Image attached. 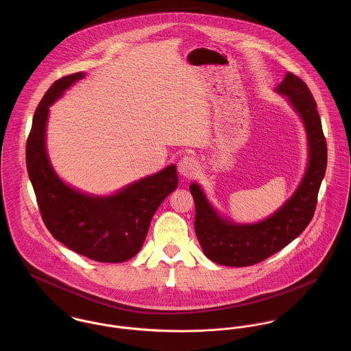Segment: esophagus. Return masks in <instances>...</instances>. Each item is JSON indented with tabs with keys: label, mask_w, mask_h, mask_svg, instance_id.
<instances>
[{
	"label": "esophagus",
	"mask_w": 351,
	"mask_h": 351,
	"mask_svg": "<svg viewBox=\"0 0 351 351\" xmlns=\"http://www.w3.org/2000/svg\"><path fill=\"white\" fill-rule=\"evenodd\" d=\"M177 167H178V173L182 177L189 178V177H193L196 174V171L199 169V165H197V160L193 156H184L178 162Z\"/></svg>",
	"instance_id": "obj_1"
}]
</instances>
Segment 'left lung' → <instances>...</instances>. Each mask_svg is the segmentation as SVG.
<instances>
[{
  "label": "left lung",
  "instance_id": "8db88e82",
  "mask_svg": "<svg viewBox=\"0 0 351 351\" xmlns=\"http://www.w3.org/2000/svg\"><path fill=\"white\" fill-rule=\"evenodd\" d=\"M277 92L289 97L305 124L309 163L295 195L269 219L249 226L221 219L205 199L197 184L191 185L195 200V231L204 254L224 266H250L288 246L311 223L322 180L327 167V143L320 116L306 84L288 73Z\"/></svg>",
  "mask_w": 351,
  "mask_h": 351
}]
</instances>
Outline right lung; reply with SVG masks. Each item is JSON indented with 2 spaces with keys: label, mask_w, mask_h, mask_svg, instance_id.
<instances>
[{
  "label": "right lung",
  "mask_w": 351,
  "mask_h": 351,
  "mask_svg": "<svg viewBox=\"0 0 351 351\" xmlns=\"http://www.w3.org/2000/svg\"><path fill=\"white\" fill-rule=\"evenodd\" d=\"M84 73L55 81L40 101L27 139V169L42 219L52 237L97 262H124L143 246L151 219L178 185L176 166L146 177L109 197H92L64 185L46 152L49 106Z\"/></svg>",
  "instance_id": "right-lung-1"
}]
</instances>
